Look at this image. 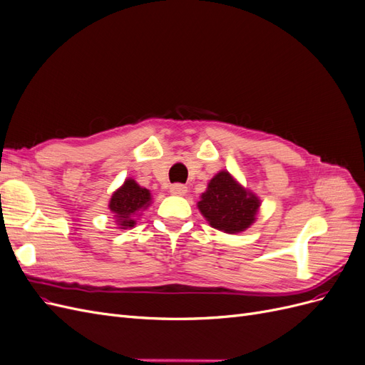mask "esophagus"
<instances>
[{"label":"esophagus","mask_w":365,"mask_h":365,"mask_svg":"<svg viewBox=\"0 0 365 365\" xmlns=\"http://www.w3.org/2000/svg\"><path fill=\"white\" fill-rule=\"evenodd\" d=\"M170 193L175 196H184L187 193V187L184 184H172Z\"/></svg>","instance_id":"esophagus-1"}]
</instances>
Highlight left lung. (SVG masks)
<instances>
[{
  "label": "left lung",
  "mask_w": 365,
  "mask_h": 365,
  "mask_svg": "<svg viewBox=\"0 0 365 365\" xmlns=\"http://www.w3.org/2000/svg\"><path fill=\"white\" fill-rule=\"evenodd\" d=\"M260 200L242 187L227 170L210 180L197 208L208 224L228 235L245 231L256 220Z\"/></svg>",
  "instance_id": "left-lung-1"
}]
</instances>
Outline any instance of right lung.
<instances>
[{
  "label": "right lung",
  "mask_w": 365,
  "mask_h": 365,
  "mask_svg": "<svg viewBox=\"0 0 365 365\" xmlns=\"http://www.w3.org/2000/svg\"><path fill=\"white\" fill-rule=\"evenodd\" d=\"M149 205L150 192L129 178L113 193L108 207L114 213L118 228L126 230L135 225V216Z\"/></svg>",
  "instance_id": "1"
}]
</instances>
